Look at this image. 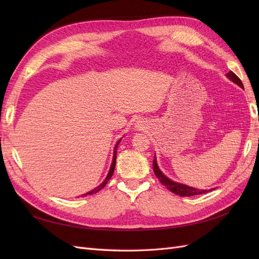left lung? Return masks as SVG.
<instances>
[{
    "label": "left lung",
    "instance_id": "left-lung-1",
    "mask_svg": "<svg viewBox=\"0 0 259 259\" xmlns=\"http://www.w3.org/2000/svg\"><path fill=\"white\" fill-rule=\"evenodd\" d=\"M227 76H228L232 82L238 84L240 88L243 89V84H242L241 80L238 77V75H236L232 71H230V72L227 73ZM152 165H153L154 174H155L156 177H158V179L160 180V183L162 185L165 186L169 191H171V192L177 194V195H180V197H191V195L203 194V193L208 192V190H199V189H195V188H192V187H189V186H186V185H183V184H178V183H175V182H171L170 179H168L166 176H164L162 174V171L158 167V164H156L155 158L153 160Z\"/></svg>",
    "mask_w": 259,
    "mask_h": 259
}]
</instances>
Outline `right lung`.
I'll return each instance as SVG.
<instances>
[{"label": "right lung", "instance_id": "right-lung-1", "mask_svg": "<svg viewBox=\"0 0 259 259\" xmlns=\"http://www.w3.org/2000/svg\"><path fill=\"white\" fill-rule=\"evenodd\" d=\"M119 143H120V140L119 142H117V144L115 145V147H114V153H113V160H112V164H111V166H110V170H109V173H108V176L106 177V179L104 180V183L101 184V185H99L97 188H95V189L94 190H92V191H90V192H88V193H85V194H83L82 197H84V195H88V194H94V193H96V192H98V191H100L101 189H103V188L106 186V184L109 182V179L111 178V176L113 175V171H114V167H115V159H116V148H117V145H119Z\"/></svg>", "mask_w": 259, "mask_h": 259}]
</instances>
